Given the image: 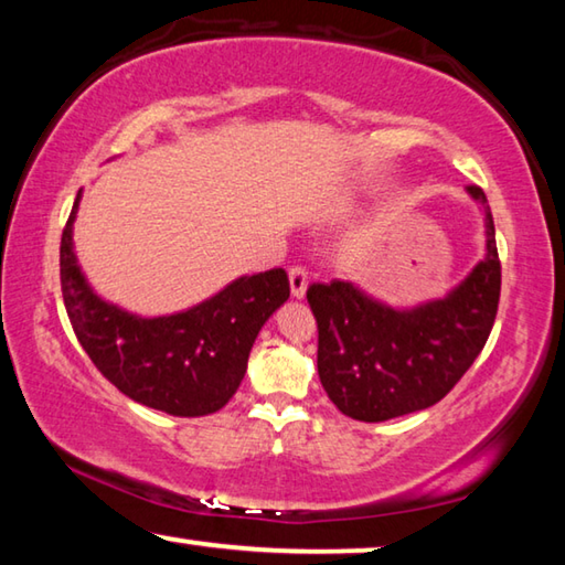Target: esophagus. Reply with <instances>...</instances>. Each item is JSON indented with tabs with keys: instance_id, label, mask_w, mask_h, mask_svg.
<instances>
[{
	"instance_id": "1",
	"label": "esophagus",
	"mask_w": 565,
	"mask_h": 565,
	"mask_svg": "<svg viewBox=\"0 0 565 565\" xmlns=\"http://www.w3.org/2000/svg\"><path fill=\"white\" fill-rule=\"evenodd\" d=\"M306 286H309V274H306L303 269H299V266H296V269L289 271V289H291L294 299H303Z\"/></svg>"
}]
</instances>
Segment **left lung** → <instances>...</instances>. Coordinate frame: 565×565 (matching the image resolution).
<instances>
[{"label": "left lung", "instance_id": "obj_1", "mask_svg": "<svg viewBox=\"0 0 565 565\" xmlns=\"http://www.w3.org/2000/svg\"><path fill=\"white\" fill-rule=\"evenodd\" d=\"M483 214L486 254L444 296L391 306L353 281L306 291L319 323V379L343 416L379 420L416 414L441 401L493 329L501 264L486 194L466 186Z\"/></svg>", "mask_w": 565, "mask_h": 565}]
</instances>
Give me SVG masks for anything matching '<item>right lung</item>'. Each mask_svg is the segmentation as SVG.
Segmentation results:
<instances>
[{
    "mask_svg": "<svg viewBox=\"0 0 565 565\" xmlns=\"http://www.w3.org/2000/svg\"><path fill=\"white\" fill-rule=\"evenodd\" d=\"M76 194L60 248L64 306L82 349L124 396L169 416H209L228 404L256 337L289 299L284 269L238 276L214 296L164 317H141L94 291L74 252Z\"/></svg>",
    "mask_w": 565,
    "mask_h": 565,
    "instance_id": "right-lung-1",
    "label": "right lung"
}]
</instances>
